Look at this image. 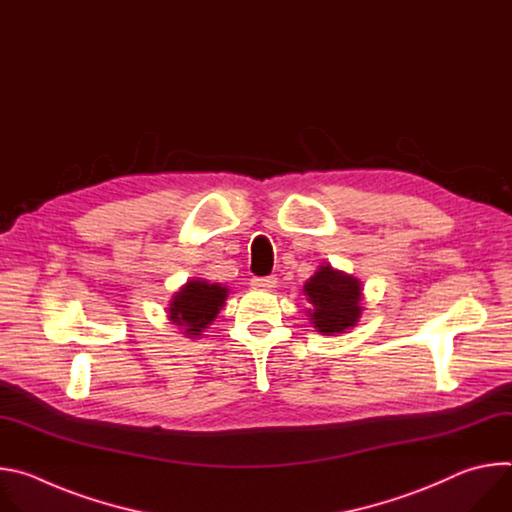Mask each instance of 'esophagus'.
Here are the masks:
<instances>
[{"label": "esophagus", "mask_w": 512, "mask_h": 512, "mask_svg": "<svg viewBox=\"0 0 512 512\" xmlns=\"http://www.w3.org/2000/svg\"><path fill=\"white\" fill-rule=\"evenodd\" d=\"M251 285L257 289H273L277 285V277L269 275V277H253Z\"/></svg>", "instance_id": "esophagus-1"}]
</instances>
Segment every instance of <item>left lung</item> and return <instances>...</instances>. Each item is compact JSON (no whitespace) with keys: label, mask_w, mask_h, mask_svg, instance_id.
Instances as JSON below:
<instances>
[{"label":"left lung","mask_w":512,"mask_h":512,"mask_svg":"<svg viewBox=\"0 0 512 512\" xmlns=\"http://www.w3.org/2000/svg\"><path fill=\"white\" fill-rule=\"evenodd\" d=\"M304 294L312 304V310H308L310 322L320 334H342L356 326L362 314L360 281L332 265H320L306 281Z\"/></svg>","instance_id":"8db88e82"}]
</instances>
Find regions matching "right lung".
Instances as JSON below:
<instances>
[{
    "mask_svg": "<svg viewBox=\"0 0 512 512\" xmlns=\"http://www.w3.org/2000/svg\"><path fill=\"white\" fill-rule=\"evenodd\" d=\"M229 289L221 283H208L206 279H190L170 302L168 318L180 326L186 338H196L221 312Z\"/></svg>",
    "mask_w": 512,
    "mask_h": 512,
    "instance_id": "add662e5",
    "label": "right lung"
}]
</instances>
